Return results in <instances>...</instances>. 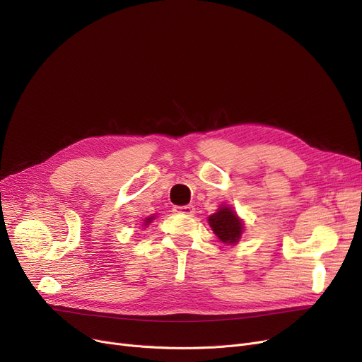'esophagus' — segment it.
Masks as SVG:
<instances>
[{
	"instance_id": "esophagus-1",
	"label": "esophagus",
	"mask_w": 362,
	"mask_h": 362,
	"mask_svg": "<svg viewBox=\"0 0 362 362\" xmlns=\"http://www.w3.org/2000/svg\"><path fill=\"white\" fill-rule=\"evenodd\" d=\"M175 213L177 214H186V216H191L195 213V206L194 205H182V206H175Z\"/></svg>"
}]
</instances>
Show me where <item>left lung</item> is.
<instances>
[{"mask_svg": "<svg viewBox=\"0 0 362 362\" xmlns=\"http://www.w3.org/2000/svg\"><path fill=\"white\" fill-rule=\"evenodd\" d=\"M214 235L227 245H236L243 233V220L233 210V206L221 204L218 210L208 217Z\"/></svg>", "mask_w": 362, "mask_h": 362, "instance_id": "obj_1", "label": "left lung"}]
</instances>
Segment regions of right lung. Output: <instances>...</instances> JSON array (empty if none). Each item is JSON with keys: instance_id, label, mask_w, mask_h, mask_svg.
Here are the masks:
<instances>
[{"instance_id": "1", "label": "right lung", "mask_w": 362, "mask_h": 362, "mask_svg": "<svg viewBox=\"0 0 362 362\" xmlns=\"http://www.w3.org/2000/svg\"><path fill=\"white\" fill-rule=\"evenodd\" d=\"M156 220V216H149V217H146L145 220H144V223H142V227H148L149 226V223H152Z\"/></svg>"}]
</instances>
